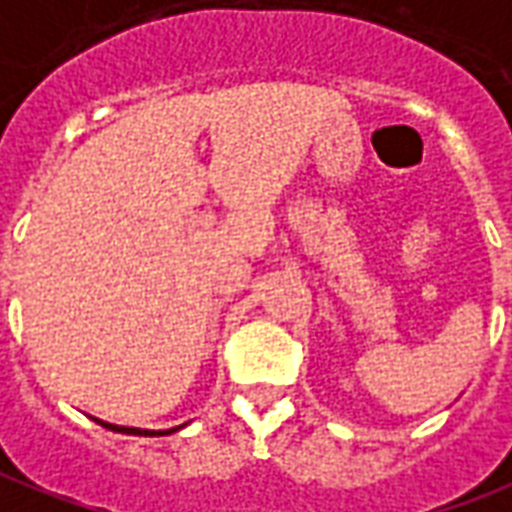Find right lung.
<instances>
[{"label": "right lung", "mask_w": 512, "mask_h": 512, "mask_svg": "<svg viewBox=\"0 0 512 512\" xmlns=\"http://www.w3.org/2000/svg\"><path fill=\"white\" fill-rule=\"evenodd\" d=\"M95 423H100L103 428H108V431H117V434H133V436H169V434H174V431H179V428H182V425H177V428H169V431H144V428H128V425L103 423V420H98V417H95Z\"/></svg>", "instance_id": "add662e5"}]
</instances>
